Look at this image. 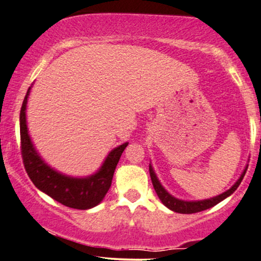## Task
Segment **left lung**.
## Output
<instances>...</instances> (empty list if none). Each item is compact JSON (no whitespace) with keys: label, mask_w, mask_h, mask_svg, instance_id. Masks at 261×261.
I'll use <instances>...</instances> for the list:
<instances>
[{"label":"left lung","mask_w":261,"mask_h":261,"mask_svg":"<svg viewBox=\"0 0 261 261\" xmlns=\"http://www.w3.org/2000/svg\"><path fill=\"white\" fill-rule=\"evenodd\" d=\"M247 168L248 167H246L245 171L242 172V175L240 176V178L236 181V184L232 186L231 188L228 189V191L224 193H222V194L217 195V197L211 198V199H206V200H201V201H184V200H180V199L174 198L172 195L169 194V193L163 188V186L160 184V181H158L157 176H155L153 169H152V167H151V164H150V167H148V170H150L152 185H153V188H154L155 193H157L158 198L161 199V201L163 202V204L167 206L168 208H170L171 211H175L178 213H197V212L204 211V210H207L210 207H212V206L217 205L218 202H221L222 200H224L225 198H228L229 195H231L232 193L238 189L240 184H241V181L243 180V176H245V174H246Z\"/></svg>","instance_id":"1"}]
</instances>
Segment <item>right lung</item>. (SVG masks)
<instances>
[{
	"label": "right lung",
	"instance_id": "1",
	"mask_svg": "<svg viewBox=\"0 0 261 261\" xmlns=\"http://www.w3.org/2000/svg\"><path fill=\"white\" fill-rule=\"evenodd\" d=\"M30 87L20 110V143L25 170L33 185L67 207L87 210L99 204L109 191L116 165L127 147L124 143L108 154L100 170L85 178H74L62 175L49 167L33 147L26 126V104Z\"/></svg>",
	"mask_w": 261,
	"mask_h": 261
}]
</instances>
